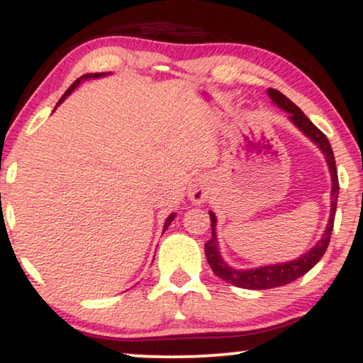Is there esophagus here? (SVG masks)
Listing matches in <instances>:
<instances>
[{
  "mask_svg": "<svg viewBox=\"0 0 363 363\" xmlns=\"http://www.w3.org/2000/svg\"><path fill=\"white\" fill-rule=\"evenodd\" d=\"M208 185H206V180H203V178H196V180H193L190 183V186H188V198L195 203V205H201V203H205L208 200Z\"/></svg>",
  "mask_w": 363,
  "mask_h": 363,
  "instance_id": "esophagus-1",
  "label": "esophagus"
}]
</instances>
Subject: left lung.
<instances>
[{
  "instance_id": "1",
  "label": "left lung",
  "mask_w": 363,
  "mask_h": 363,
  "mask_svg": "<svg viewBox=\"0 0 363 363\" xmlns=\"http://www.w3.org/2000/svg\"><path fill=\"white\" fill-rule=\"evenodd\" d=\"M267 96L277 107L291 113L289 118L299 130L304 133L306 137H309L317 147L320 148L324 153L327 165H329L330 177H332V201H330V218L327 223L325 233L322 235L319 242L304 252L301 257H297L294 261L289 262H281V264H269L256 267V269H233L231 266H228L218 251V238H216V216L215 213L210 211L211 218V240L205 245V255L208 259V264L211 266L213 272L218 277H221L223 281L230 282V284L236 287H242V289H271V287H279L289 282L296 281L297 277L304 276L306 272H309L317 262L320 261V257L324 256L329 246L332 228H334V218H335V208H337V198H339V178H337V168H335V158L334 152L327 137L312 123L309 118L306 117V113L296 106L294 102L289 101L284 94H281L276 89H267Z\"/></svg>"
}]
</instances>
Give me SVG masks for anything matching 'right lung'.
<instances>
[{
    "instance_id": "1",
    "label": "right lung",
    "mask_w": 363,
    "mask_h": 363,
    "mask_svg": "<svg viewBox=\"0 0 363 363\" xmlns=\"http://www.w3.org/2000/svg\"><path fill=\"white\" fill-rule=\"evenodd\" d=\"M102 76H107V74H106V72H96V74H84V76H82V77H79V79H77V81H76V82H74V84H72V86L67 89V91H66V94H64V96L61 97V101H59V104H61V102L64 101V99H66L67 96H71V92L74 91V89H76V87L79 86V84H81V81H87V79H97V77H102ZM173 218H175V213H172V215L167 218V221H165V226H163V231H165V230H167V228H168V226H170V223L173 221Z\"/></svg>"
}]
</instances>
